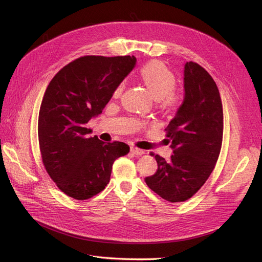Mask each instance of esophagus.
I'll list each match as a JSON object with an SVG mask.
<instances>
[{"label":"esophagus","instance_id":"esophagus-1","mask_svg":"<svg viewBox=\"0 0 262 262\" xmlns=\"http://www.w3.org/2000/svg\"><path fill=\"white\" fill-rule=\"evenodd\" d=\"M131 152H132L134 155H143V154H144V150H143V149L138 148V147H134V146L131 147Z\"/></svg>","mask_w":262,"mask_h":262}]
</instances>
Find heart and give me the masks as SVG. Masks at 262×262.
I'll return each mask as SVG.
<instances>
[{
    "mask_svg": "<svg viewBox=\"0 0 262 262\" xmlns=\"http://www.w3.org/2000/svg\"><path fill=\"white\" fill-rule=\"evenodd\" d=\"M140 76L147 87L152 97L162 101L164 105H170L175 101L176 77L170 70L166 68L161 62H149L140 70ZM123 91V83L118 85L115 91V96H120Z\"/></svg>",
    "mask_w": 262,
    "mask_h": 262,
    "instance_id": "heart-1",
    "label": "heart"
}]
</instances>
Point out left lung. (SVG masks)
Here are the masks:
<instances>
[{
    "mask_svg": "<svg viewBox=\"0 0 262 262\" xmlns=\"http://www.w3.org/2000/svg\"><path fill=\"white\" fill-rule=\"evenodd\" d=\"M184 101L166 128L172 155H155L157 170L145 182L163 199L191 198L214 169L223 139V107L211 75L194 62L184 70Z\"/></svg>",
    "mask_w": 262,
    "mask_h": 262,
    "instance_id": "left-lung-1",
    "label": "left lung"
}]
</instances>
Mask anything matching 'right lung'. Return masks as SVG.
<instances>
[{
	"label": "right lung",
	"mask_w": 262,
	"mask_h": 262,
	"mask_svg": "<svg viewBox=\"0 0 262 262\" xmlns=\"http://www.w3.org/2000/svg\"><path fill=\"white\" fill-rule=\"evenodd\" d=\"M136 57L86 55L69 63L47 87L39 110L38 138L47 172L67 195L86 200L105 189L113 164L129 153L123 142L89 137L86 123L102 113Z\"/></svg>",
	"instance_id": "right-lung-1"
}]
</instances>
